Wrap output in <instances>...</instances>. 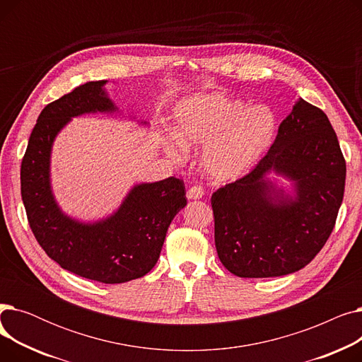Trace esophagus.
<instances>
[{
    "label": "esophagus",
    "instance_id": "1",
    "mask_svg": "<svg viewBox=\"0 0 362 362\" xmlns=\"http://www.w3.org/2000/svg\"><path fill=\"white\" fill-rule=\"evenodd\" d=\"M204 194L205 192L201 186H192L187 189L186 197H187V199H201L204 197Z\"/></svg>",
    "mask_w": 362,
    "mask_h": 362
}]
</instances>
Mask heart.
<instances>
[{
    "mask_svg": "<svg viewBox=\"0 0 362 362\" xmlns=\"http://www.w3.org/2000/svg\"><path fill=\"white\" fill-rule=\"evenodd\" d=\"M276 130V116L267 107H246L221 93H198L175 107L173 135H164L160 144L176 163L185 160V146H202V170L223 183L250 173L270 149Z\"/></svg>",
    "mask_w": 362,
    "mask_h": 362,
    "instance_id": "b5f03b06",
    "label": "heart"
}]
</instances>
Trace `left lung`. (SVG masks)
Returning a JSON list of instances; mask_svg holds the SVG:
<instances>
[{"label":"left lung","instance_id":"8db88e82","mask_svg":"<svg viewBox=\"0 0 362 362\" xmlns=\"http://www.w3.org/2000/svg\"><path fill=\"white\" fill-rule=\"evenodd\" d=\"M272 173L291 181L294 194L270 180ZM345 179L346 163L327 116L299 98L267 156L211 197L221 264L239 277H279L305 267L333 230Z\"/></svg>","mask_w":362,"mask_h":362}]
</instances>
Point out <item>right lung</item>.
I'll return each mask as SVG.
<instances>
[{"instance_id": "right-lung-1", "label": "right lung", "mask_w": 362, "mask_h": 362, "mask_svg": "<svg viewBox=\"0 0 362 362\" xmlns=\"http://www.w3.org/2000/svg\"><path fill=\"white\" fill-rule=\"evenodd\" d=\"M105 85H81L41 111L22 161L21 183L29 226L47 255L70 273L114 284L152 270L170 223L186 205V192L182 180L167 177L135 185L117 210L98 221L76 220L62 210L51 186L54 141L73 117L119 111Z\"/></svg>"}]
</instances>
